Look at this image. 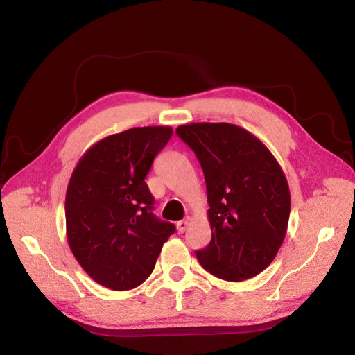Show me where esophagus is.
Wrapping results in <instances>:
<instances>
[{
    "mask_svg": "<svg viewBox=\"0 0 355 355\" xmlns=\"http://www.w3.org/2000/svg\"><path fill=\"white\" fill-rule=\"evenodd\" d=\"M189 224H191V219H189V218H186V219H183V220H178V222H177V230H178V233L183 234V233L186 232V230H187Z\"/></svg>",
    "mask_w": 355,
    "mask_h": 355,
    "instance_id": "esophagus-1",
    "label": "esophagus"
}]
</instances>
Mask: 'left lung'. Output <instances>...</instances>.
Instances as JSON below:
<instances>
[{
	"label": "left lung",
	"instance_id": "left-lung-1",
	"mask_svg": "<svg viewBox=\"0 0 355 355\" xmlns=\"http://www.w3.org/2000/svg\"><path fill=\"white\" fill-rule=\"evenodd\" d=\"M175 133L195 153L207 186L211 241L195 252L201 266L227 282L260 274L289 224L283 169L257 137L233 123H189Z\"/></svg>",
	"mask_w": 355,
	"mask_h": 355
}]
</instances>
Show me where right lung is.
<instances>
[{
	"label": "right lung",
	"mask_w": 355,
	"mask_h": 355,
	"mask_svg": "<svg viewBox=\"0 0 355 355\" xmlns=\"http://www.w3.org/2000/svg\"><path fill=\"white\" fill-rule=\"evenodd\" d=\"M172 136L171 127H137L90 146L73 169L64 216L69 248L98 284L130 291L154 270L175 225L153 213L145 183Z\"/></svg>",
	"instance_id": "right-lung-1"
}]
</instances>
